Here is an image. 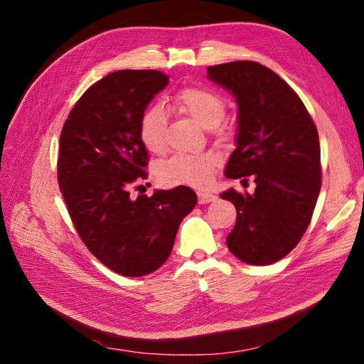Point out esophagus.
Returning <instances> with one entry per match:
<instances>
[{
  "label": "esophagus",
  "mask_w": 364,
  "mask_h": 364,
  "mask_svg": "<svg viewBox=\"0 0 364 364\" xmlns=\"http://www.w3.org/2000/svg\"><path fill=\"white\" fill-rule=\"evenodd\" d=\"M197 199H199V203H209L217 199V196L209 193V191H197Z\"/></svg>",
  "instance_id": "34e87169"
}]
</instances>
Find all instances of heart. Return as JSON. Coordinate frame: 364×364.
<instances>
[{"label":"heart","instance_id":"1","mask_svg":"<svg viewBox=\"0 0 364 364\" xmlns=\"http://www.w3.org/2000/svg\"><path fill=\"white\" fill-rule=\"evenodd\" d=\"M173 105L205 127H214L223 119L226 103L215 91L202 86H188L173 95ZM139 138L151 153L165 151L168 146V118L164 107L146 109L139 119ZM217 156L213 151L178 153L165 159L158 168V176L165 185L205 186L213 176Z\"/></svg>","mask_w":364,"mask_h":364}]
</instances>
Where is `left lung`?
Segmentation results:
<instances>
[{"mask_svg": "<svg viewBox=\"0 0 364 364\" xmlns=\"http://www.w3.org/2000/svg\"><path fill=\"white\" fill-rule=\"evenodd\" d=\"M208 77L238 105L237 149L225 176H252L257 185L253 194H220L237 209L226 243L243 262L267 266L287 257L311 222L322 185L317 129L299 95L258 62L214 65Z\"/></svg>", "mask_w": 364, "mask_h": 364, "instance_id": "1", "label": "left lung"}]
</instances>
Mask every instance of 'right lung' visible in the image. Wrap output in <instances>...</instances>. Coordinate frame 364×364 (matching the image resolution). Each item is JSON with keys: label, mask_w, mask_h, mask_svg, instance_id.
Returning <instances> with one entry per match:
<instances>
[{"label": "right lung", "mask_w": 364, "mask_h": 364, "mask_svg": "<svg viewBox=\"0 0 364 364\" xmlns=\"http://www.w3.org/2000/svg\"><path fill=\"white\" fill-rule=\"evenodd\" d=\"M167 85L168 75L156 70L107 74L79 98L60 134L58 181L74 228L92 255L123 277L158 270L197 203L185 185L130 197L147 179L139 119Z\"/></svg>", "instance_id": "1"}]
</instances>
